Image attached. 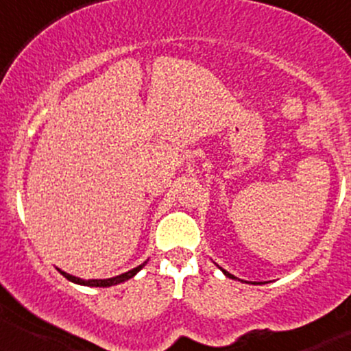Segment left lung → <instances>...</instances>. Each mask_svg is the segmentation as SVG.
<instances>
[{
  "mask_svg": "<svg viewBox=\"0 0 351 351\" xmlns=\"http://www.w3.org/2000/svg\"><path fill=\"white\" fill-rule=\"evenodd\" d=\"M222 271H223V273H226V276H229V278H232V280H234V278H235V276H234V274L227 273V271H226V269H222Z\"/></svg>",
  "mask_w": 351,
  "mask_h": 351,
  "instance_id": "1",
  "label": "left lung"
}]
</instances>
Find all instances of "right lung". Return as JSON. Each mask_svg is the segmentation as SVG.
Listing matches in <instances>:
<instances>
[{
    "label": "right lung",
    "mask_w": 351,
    "mask_h": 351,
    "mask_svg": "<svg viewBox=\"0 0 351 351\" xmlns=\"http://www.w3.org/2000/svg\"><path fill=\"white\" fill-rule=\"evenodd\" d=\"M143 267H145V263L138 265L137 268L130 269V271H128V273H122V274H119V276H116V278H109V280H80V278H77V276H71V274L65 273V271H60V273L63 274V276L66 278V280H70V281H73V282H78V285H84V286H95V288H108V286L117 285V282L128 281L129 278H132L135 273H138V271H141V269H142Z\"/></svg>",
    "instance_id": "obj_1"
}]
</instances>
